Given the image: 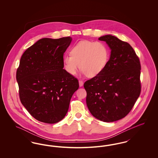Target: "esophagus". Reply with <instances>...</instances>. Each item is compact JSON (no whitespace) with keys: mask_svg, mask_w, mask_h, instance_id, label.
Returning a JSON list of instances; mask_svg holds the SVG:
<instances>
[{"mask_svg":"<svg viewBox=\"0 0 158 158\" xmlns=\"http://www.w3.org/2000/svg\"><path fill=\"white\" fill-rule=\"evenodd\" d=\"M79 86L80 87H81V86H82L83 85V82L82 81H79Z\"/></svg>","mask_w":158,"mask_h":158,"instance_id":"obj_1","label":"esophagus"}]
</instances>
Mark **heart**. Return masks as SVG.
I'll return each mask as SVG.
<instances>
[{"label": "heart", "instance_id": "b5f03b06", "mask_svg": "<svg viewBox=\"0 0 158 158\" xmlns=\"http://www.w3.org/2000/svg\"><path fill=\"white\" fill-rule=\"evenodd\" d=\"M109 55L108 48L104 43L81 41L71 48L70 54L64 56L63 68L69 74L73 75L79 67L83 74L94 77L104 70Z\"/></svg>", "mask_w": 158, "mask_h": 158}]
</instances>
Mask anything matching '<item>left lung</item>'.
Wrapping results in <instances>:
<instances>
[{"instance_id":"obj_1","label":"left lung","mask_w":158,"mask_h":158,"mask_svg":"<svg viewBox=\"0 0 158 158\" xmlns=\"http://www.w3.org/2000/svg\"><path fill=\"white\" fill-rule=\"evenodd\" d=\"M111 50L104 70L84 83L86 104L91 114L104 122L125 117L141 91V66L135 50L128 43L111 35L98 38Z\"/></svg>"}]
</instances>
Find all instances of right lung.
<instances>
[{
	"instance_id": "right-lung-1",
	"label": "right lung",
	"mask_w": 158,
	"mask_h": 158,
	"mask_svg": "<svg viewBox=\"0 0 158 158\" xmlns=\"http://www.w3.org/2000/svg\"><path fill=\"white\" fill-rule=\"evenodd\" d=\"M70 37L39 40L23 53L16 71L21 102L36 120L48 124L61 120L79 82L63 69V54Z\"/></svg>"
}]
</instances>
